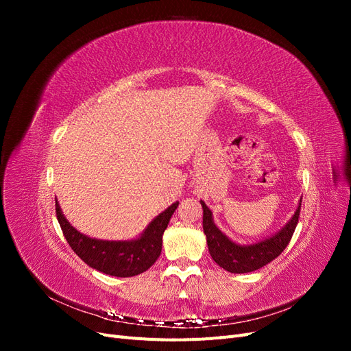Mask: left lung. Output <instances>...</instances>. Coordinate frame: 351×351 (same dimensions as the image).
Instances as JSON below:
<instances>
[{"label": "left lung", "instance_id": "left-lung-1", "mask_svg": "<svg viewBox=\"0 0 351 351\" xmlns=\"http://www.w3.org/2000/svg\"><path fill=\"white\" fill-rule=\"evenodd\" d=\"M200 205L202 209H204V232L206 236L208 249L212 259L228 272L246 274L265 267V265H268L275 258H278L284 252L287 244L290 243L293 237L297 222H299L302 200L291 219L287 222L277 234L258 243L246 244V246L231 241L215 226L214 218H212V212L205 205L204 200H200Z\"/></svg>", "mask_w": 351, "mask_h": 351}]
</instances>
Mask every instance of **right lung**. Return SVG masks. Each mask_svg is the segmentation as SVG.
<instances>
[{
  "mask_svg": "<svg viewBox=\"0 0 351 351\" xmlns=\"http://www.w3.org/2000/svg\"><path fill=\"white\" fill-rule=\"evenodd\" d=\"M177 206L178 202L161 212L141 237L129 241H108L82 234L66 219L56 199L57 219L74 253L90 268L121 278L139 275L156 262L162 249V234Z\"/></svg>",
  "mask_w": 351,
  "mask_h": 351,
  "instance_id": "add662e5",
  "label": "right lung"
}]
</instances>
